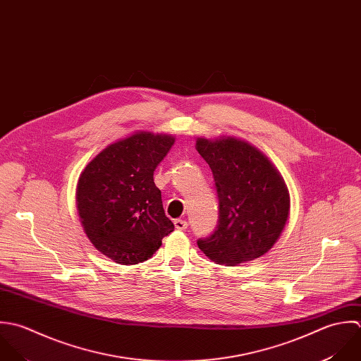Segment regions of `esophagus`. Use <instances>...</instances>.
<instances>
[{
    "instance_id": "obj_1",
    "label": "esophagus",
    "mask_w": 361,
    "mask_h": 361,
    "mask_svg": "<svg viewBox=\"0 0 361 361\" xmlns=\"http://www.w3.org/2000/svg\"><path fill=\"white\" fill-rule=\"evenodd\" d=\"M173 224H175V228H176V230H179V231H183V230H186V228H188V221L180 220V219L175 220V221H173Z\"/></svg>"
}]
</instances>
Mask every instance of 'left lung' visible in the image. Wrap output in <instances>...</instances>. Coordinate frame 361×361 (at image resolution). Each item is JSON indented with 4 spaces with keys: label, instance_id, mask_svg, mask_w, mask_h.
I'll use <instances>...</instances> for the list:
<instances>
[{
    "label": "left lung",
    "instance_id": "8db88e82",
    "mask_svg": "<svg viewBox=\"0 0 361 361\" xmlns=\"http://www.w3.org/2000/svg\"><path fill=\"white\" fill-rule=\"evenodd\" d=\"M196 149L212 168L219 196L217 228L197 240L199 247L210 260L227 266L263 256L288 219L284 179L266 155L240 138H197Z\"/></svg>",
    "mask_w": 361,
    "mask_h": 361
}]
</instances>
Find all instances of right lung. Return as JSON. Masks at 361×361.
Instances as JSON below:
<instances>
[{
    "label": "right lung",
    "mask_w": 361,
    "mask_h": 361,
    "mask_svg": "<svg viewBox=\"0 0 361 361\" xmlns=\"http://www.w3.org/2000/svg\"><path fill=\"white\" fill-rule=\"evenodd\" d=\"M171 134L135 131L109 144L82 171L77 209L92 245L121 264L149 259L173 231L154 171L173 145Z\"/></svg>",
    "instance_id": "add662e5"
}]
</instances>
